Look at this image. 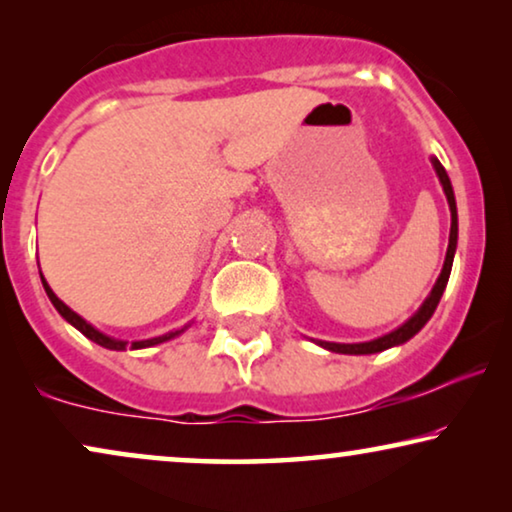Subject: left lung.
<instances>
[{"mask_svg": "<svg viewBox=\"0 0 512 512\" xmlns=\"http://www.w3.org/2000/svg\"><path fill=\"white\" fill-rule=\"evenodd\" d=\"M431 165L433 170L438 174V181L440 186H443V193L447 198V205H450V216H452V226H450V244H447V254H445V263H443V270H440V275L436 279V284H433V289L426 300L422 303V307L412 314V317L401 324L394 331L382 335V338H375V340H368V342H326V340H314L319 347L328 349V352H335V354H377V352H384V349L389 347H398L403 345V342H408L410 338H415V335L422 331L426 326V321L433 317V312H436V307L440 303V296H443L445 286H447V279H450V272H452V261H454V251H457V237H459V221H457V200H454V191H452V184H450V177H447L445 167L440 165V160L436 156H431Z\"/></svg>", "mask_w": 512, "mask_h": 512, "instance_id": "1", "label": "left lung"}]
</instances>
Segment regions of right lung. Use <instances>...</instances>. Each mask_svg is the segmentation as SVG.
<instances>
[{
  "mask_svg": "<svg viewBox=\"0 0 512 512\" xmlns=\"http://www.w3.org/2000/svg\"><path fill=\"white\" fill-rule=\"evenodd\" d=\"M39 275H41V270H39ZM41 284H44V291H46V296H48V300H51L53 303V307L55 310L60 312V317L65 319V321H69V324H72L76 331H81L83 335H86L88 340H93V342H97V345L100 347H107V349H116V352H125V349H146V347H156V345H160V342H167V340H172V338H177V335H181L186 331L188 326H184V328H179V331H170V333H165V335H158V338H149V340H135V342H128V340H118V338H111V335H107V333H102V331H97V328L93 326V324H88L86 319L83 317H79V314H76L72 307H67L65 303H62V300L55 296L53 293V289L51 286H48V282L44 279V275H41Z\"/></svg>",
  "mask_w": 512,
  "mask_h": 512,
  "instance_id": "add662e5",
  "label": "right lung"
}]
</instances>
